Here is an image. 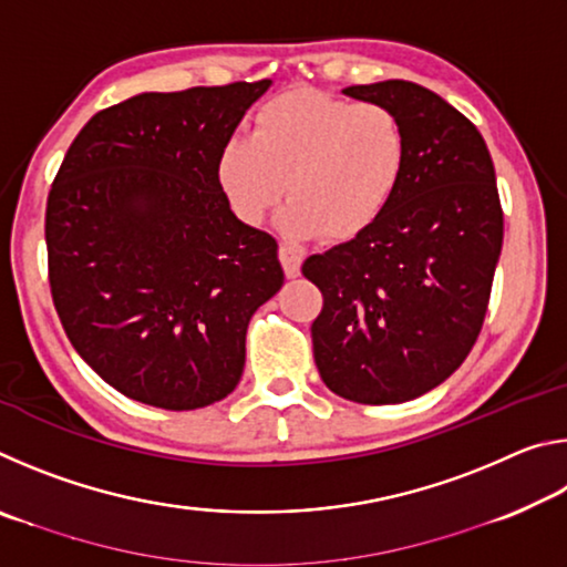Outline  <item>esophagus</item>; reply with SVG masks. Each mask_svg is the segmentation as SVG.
Instances as JSON below:
<instances>
[{
	"instance_id": "1",
	"label": "esophagus",
	"mask_w": 567,
	"mask_h": 567,
	"mask_svg": "<svg viewBox=\"0 0 567 567\" xmlns=\"http://www.w3.org/2000/svg\"><path fill=\"white\" fill-rule=\"evenodd\" d=\"M277 255H280L282 270H285V275H287V277H297V275H300L302 255L297 252L295 247H290V245H280V249H277Z\"/></svg>"
}]
</instances>
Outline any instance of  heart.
<instances>
[{
  "label": "heart",
  "instance_id": "heart-1",
  "mask_svg": "<svg viewBox=\"0 0 567 567\" xmlns=\"http://www.w3.org/2000/svg\"><path fill=\"white\" fill-rule=\"evenodd\" d=\"M405 167L408 134L395 112L300 90L262 104L249 137L227 142L217 182L247 225H260L287 189V235L350 239L385 215Z\"/></svg>",
  "mask_w": 567,
  "mask_h": 567
}]
</instances>
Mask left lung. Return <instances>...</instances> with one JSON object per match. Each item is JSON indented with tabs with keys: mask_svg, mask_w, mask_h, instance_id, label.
<instances>
[{
	"mask_svg": "<svg viewBox=\"0 0 567 567\" xmlns=\"http://www.w3.org/2000/svg\"><path fill=\"white\" fill-rule=\"evenodd\" d=\"M342 92L398 114L408 167L375 225L305 260L302 275L322 292L312 352L334 395L392 405L437 388L473 350L503 209L483 134L440 94L405 80Z\"/></svg>",
	"mask_w": 567,
	"mask_h": 567,
	"instance_id": "8db88e82",
	"label": "left lung"
}]
</instances>
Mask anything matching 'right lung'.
Instances as JSON below:
<instances>
[{
	"label": "right lung",
	"instance_id": "obj_1",
	"mask_svg": "<svg viewBox=\"0 0 567 567\" xmlns=\"http://www.w3.org/2000/svg\"><path fill=\"white\" fill-rule=\"evenodd\" d=\"M270 80L142 92L94 114L47 197L66 338L130 400L197 410L245 370L249 318L280 290L272 235L237 219L217 157Z\"/></svg>",
	"mask_w": 567,
	"mask_h": 567
}]
</instances>
